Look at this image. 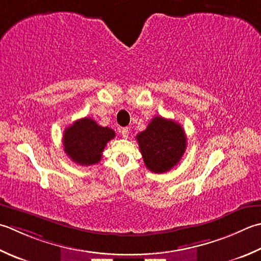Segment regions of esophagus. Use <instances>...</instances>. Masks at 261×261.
Listing matches in <instances>:
<instances>
[{"label":"esophagus","mask_w":261,"mask_h":261,"mask_svg":"<svg viewBox=\"0 0 261 261\" xmlns=\"http://www.w3.org/2000/svg\"><path fill=\"white\" fill-rule=\"evenodd\" d=\"M121 134H122V137H123L124 139H126V138H129V135H130L129 127H122Z\"/></svg>","instance_id":"esophagus-1"}]
</instances>
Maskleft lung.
Returning a JSON list of instances; mask_svg holds the SVG:
<instances>
[{
  "mask_svg": "<svg viewBox=\"0 0 261 261\" xmlns=\"http://www.w3.org/2000/svg\"><path fill=\"white\" fill-rule=\"evenodd\" d=\"M136 138L145 165L154 173L170 171L181 161L187 148L183 127L162 116H155L147 129Z\"/></svg>",
  "mask_w": 261,
  "mask_h": 261,
  "instance_id": "8db88e82",
  "label": "left lung"
}]
</instances>
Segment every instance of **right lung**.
I'll return each mask as SVG.
<instances>
[{
	"label": "right lung",
	"instance_id": "add662e5",
	"mask_svg": "<svg viewBox=\"0 0 261 261\" xmlns=\"http://www.w3.org/2000/svg\"><path fill=\"white\" fill-rule=\"evenodd\" d=\"M115 132L107 126H100L90 117L76 120L68 126L63 135V146L75 164L89 166L100 161L104 148Z\"/></svg>",
	"mask_w": 261,
	"mask_h": 261
}]
</instances>
